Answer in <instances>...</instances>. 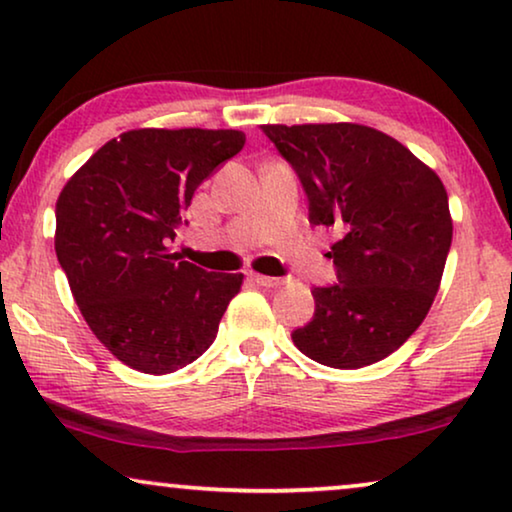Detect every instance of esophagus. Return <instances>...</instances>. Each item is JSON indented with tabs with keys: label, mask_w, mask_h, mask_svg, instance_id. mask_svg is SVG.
<instances>
[{
	"label": "esophagus",
	"mask_w": 512,
	"mask_h": 512,
	"mask_svg": "<svg viewBox=\"0 0 512 512\" xmlns=\"http://www.w3.org/2000/svg\"><path fill=\"white\" fill-rule=\"evenodd\" d=\"M251 282H256L258 286H265V289H277V286H282L286 279L284 277H268V275H256V272H251Z\"/></svg>",
	"instance_id": "1"
}]
</instances>
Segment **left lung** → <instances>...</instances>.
I'll return each mask as SVG.
<instances>
[{
    "mask_svg": "<svg viewBox=\"0 0 512 512\" xmlns=\"http://www.w3.org/2000/svg\"><path fill=\"white\" fill-rule=\"evenodd\" d=\"M298 174L312 226H335V284L314 286V317L291 333L312 361L363 368L396 352L436 298L452 244L438 174L394 137L356 123L263 125Z\"/></svg>",
    "mask_w": 512,
    "mask_h": 512,
    "instance_id": "1",
    "label": "left lung"
}]
</instances>
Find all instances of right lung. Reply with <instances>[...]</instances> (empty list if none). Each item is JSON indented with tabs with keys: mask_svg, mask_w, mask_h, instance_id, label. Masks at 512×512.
I'll list each match as a JSON object with an SVG mask.
<instances>
[{
	"mask_svg": "<svg viewBox=\"0 0 512 512\" xmlns=\"http://www.w3.org/2000/svg\"><path fill=\"white\" fill-rule=\"evenodd\" d=\"M240 130H130L93 153L55 205V254L83 319L125 366L165 375L212 345L244 275L170 254L202 181Z\"/></svg>",
	"mask_w": 512,
	"mask_h": 512,
	"instance_id": "1",
	"label": "right lung"
}]
</instances>
